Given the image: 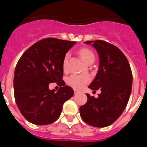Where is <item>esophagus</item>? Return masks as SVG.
Returning <instances> with one entry per match:
<instances>
[{
	"label": "esophagus",
	"instance_id": "34e87169",
	"mask_svg": "<svg viewBox=\"0 0 147 147\" xmlns=\"http://www.w3.org/2000/svg\"><path fill=\"white\" fill-rule=\"evenodd\" d=\"M74 93H75V94H77V93H79V90H77L74 89Z\"/></svg>",
	"mask_w": 147,
	"mask_h": 147
}]
</instances>
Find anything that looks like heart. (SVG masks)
Masks as SVG:
<instances>
[{
    "label": "heart",
    "instance_id": "b5f03b06",
    "mask_svg": "<svg viewBox=\"0 0 147 147\" xmlns=\"http://www.w3.org/2000/svg\"><path fill=\"white\" fill-rule=\"evenodd\" d=\"M79 54L81 56L82 59L88 64L90 61L94 60L95 54L93 52V51L90 50L88 48H82L79 51ZM70 54L67 53L65 55L64 59L62 61V68L64 71H67L68 69V59H69ZM91 78L89 75L84 74V75H78V74H72L67 78V85L75 89H82L87 84L90 82Z\"/></svg>",
    "mask_w": 147,
    "mask_h": 147
}]
</instances>
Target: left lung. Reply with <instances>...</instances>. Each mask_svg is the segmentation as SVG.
<instances>
[{"instance_id":"8db88e82","label":"left lung","mask_w":147,"mask_h":147,"mask_svg":"<svg viewBox=\"0 0 147 147\" xmlns=\"http://www.w3.org/2000/svg\"><path fill=\"white\" fill-rule=\"evenodd\" d=\"M96 49L99 67L94 80L88 88L93 92L101 90L98 98L88 97L80 112L82 120L95 127H105L119 118L130 96L132 74L130 65L121 51L104 40L87 41Z\"/></svg>"}]
</instances>
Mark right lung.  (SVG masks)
Listing matches in <instances>:
<instances>
[{
	"label": "right lung",
	"mask_w": 147,
	"mask_h": 147,
	"mask_svg": "<svg viewBox=\"0 0 147 147\" xmlns=\"http://www.w3.org/2000/svg\"><path fill=\"white\" fill-rule=\"evenodd\" d=\"M74 41L57 38L40 40L22 54L15 67L14 95L23 117L37 125L57 120L62 105L74 96V90L62 80V61ZM61 86L57 92L49 90V84Z\"/></svg>",
	"instance_id": "obj_1"
}]
</instances>
